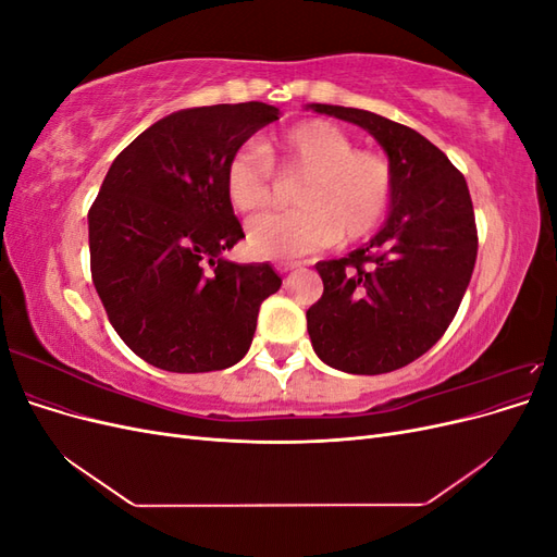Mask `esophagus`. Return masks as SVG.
Listing matches in <instances>:
<instances>
[{
    "mask_svg": "<svg viewBox=\"0 0 557 557\" xmlns=\"http://www.w3.org/2000/svg\"><path fill=\"white\" fill-rule=\"evenodd\" d=\"M297 267H301V264L299 262H278L276 264V272L278 274H288V272H295Z\"/></svg>",
    "mask_w": 557,
    "mask_h": 557,
    "instance_id": "esophagus-1",
    "label": "esophagus"
}]
</instances>
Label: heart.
<instances>
[{
    "label": "heart",
    "instance_id": "b5f03b06",
    "mask_svg": "<svg viewBox=\"0 0 557 557\" xmlns=\"http://www.w3.org/2000/svg\"><path fill=\"white\" fill-rule=\"evenodd\" d=\"M272 170L301 176L293 190L295 211L264 215L248 225V248L264 260H290L323 250L336 239L360 242L374 234L393 201V170L372 150H356L344 129L311 117L262 144L244 146L225 164L230 207L256 215L272 205Z\"/></svg>",
    "mask_w": 557,
    "mask_h": 557
}]
</instances>
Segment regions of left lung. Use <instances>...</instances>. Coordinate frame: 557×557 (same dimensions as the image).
Masks as SVG:
<instances>
[{
	"instance_id": "left-lung-1",
	"label": "left lung",
	"mask_w": 557,
	"mask_h": 557,
	"mask_svg": "<svg viewBox=\"0 0 557 557\" xmlns=\"http://www.w3.org/2000/svg\"><path fill=\"white\" fill-rule=\"evenodd\" d=\"M309 109L372 134L395 183L376 237L346 258L315 264L325 290L307 311L311 344L342 372H395L442 339L474 272L479 237L467 181L407 125L362 109Z\"/></svg>"
}]
</instances>
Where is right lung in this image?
<instances>
[{
	"mask_svg": "<svg viewBox=\"0 0 557 557\" xmlns=\"http://www.w3.org/2000/svg\"><path fill=\"white\" fill-rule=\"evenodd\" d=\"M274 121L278 109L262 102L183 109L109 166L88 213L90 272L113 330L148 364L199 374L248 352L281 276L267 262L223 258L244 239L223 174Z\"/></svg>",
	"mask_w": 557,
	"mask_h": 557,
	"instance_id": "1",
	"label": "right lung"
}]
</instances>
